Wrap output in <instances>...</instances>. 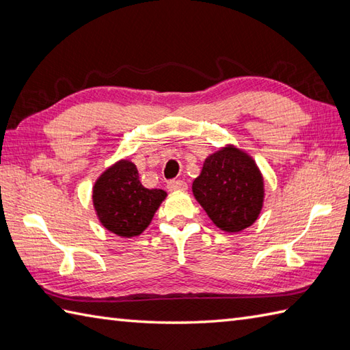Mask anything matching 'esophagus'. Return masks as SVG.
<instances>
[{
    "label": "esophagus",
    "instance_id": "34e87169",
    "mask_svg": "<svg viewBox=\"0 0 350 350\" xmlns=\"http://www.w3.org/2000/svg\"><path fill=\"white\" fill-rule=\"evenodd\" d=\"M167 189L170 191H180V190H187V183L183 180H170L167 183Z\"/></svg>",
    "mask_w": 350,
    "mask_h": 350
}]
</instances>
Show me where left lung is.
<instances>
[{"label":"left lung","instance_id":"obj_1","mask_svg":"<svg viewBox=\"0 0 350 350\" xmlns=\"http://www.w3.org/2000/svg\"><path fill=\"white\" fill-rule=\"evenodd\" d=\"M193 195L217 228L239 232L260 214L263 178L250 155L229 145L205 160Z\"/></svg>","mask_w":350,"mask_h":350}]
</instances>
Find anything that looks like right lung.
I'll use <instances>...</instances> for the list:
<instances>
[{"label": "right lung", "instance_id": "add662e5", "mask_svg": "<svg viewBox=\"0 0 350 350\" xmlns=\"http://www.w3.org/2000/svg\"><path fill=\"white\" fill-rule=\"evenodd\" d=\"M165 198V190L144 187L136 166L129 160H120L106 169L92 189L98 220L107 230L124 238L141 235Z\"/></svg>", "mask_w": 350, "mask_h": 350}]
</instances>
